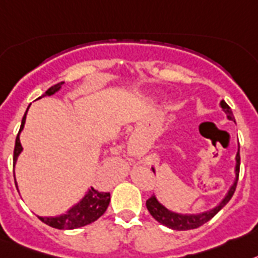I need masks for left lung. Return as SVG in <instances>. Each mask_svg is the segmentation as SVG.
<instances>
[{
	"label": "left lung",
	"instance_id": "8db88e82",
	"mask_svg": "<svg viewBox=\"0 0 258 258\" xmlns=\"http://www.w3.org/2000/svg\"><path fill=\"white\" fill-rule=\"evenodd\" d=\"M221 109L224 110L228 120L235 121V117L232 113L231 108L228 106V104L225 103L224 100L220 101ZM153 169V167H152ZM153 171L155 172V170L153 169ZM239 172H240V146L239 150H237V154H236V167H235V182L231 186L229 191L227 192L225 198L220 203L216 206V207L211 208L208 211H204L201 214H178V212H174V211H170L169 208H166L162 203H159V201L155 198V195H153L152 198H149L146 201V207H148L149 212L152 215L155 220L161 223V224L166 225L171 229H175V231H188V229H195L198 227L203 225L204 223H207L208 220L214 218L215 215L218 214L221 208L224 207L225 204L231 201V198L233 197L235 194L236 186H237V180H239Z\"/></svg>",
	"mask_w": 258,
	"mask_h": 258
}]
</instances>
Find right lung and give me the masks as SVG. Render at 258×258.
<instances>
[{"instance_id":"right-lung-1","label":"right lung","mask_w":258,"mask_h":258,"mask_svg":"<svg viewBox=\"0 0 258 258\" xmlns=\"http://www.w3.org/2000/svg\"><path fill=\"white\" fill-rule=\"evenodd\" d=\"M64 84V82H60L55 84V86L50 87V88L46 91V93L42 95L43 96H51L56 93L59 89L61 88V86ZM40 99V97H39ZM30 106V105H29ZM29 109V108H27ZM27 113V110H26ZM26 113L22 118V124L19 127L18 136L16 138V146H14V166L17 163V159H18V155L22 152V145L19 141V133L23 131V126H25V122H26ZM17 186V182H16ZM110 202V194L109 192H101L99 190H95L93 187H91L87 194L83 197V199L80 202L72 206L70 210L66 212V214L57 215V216H38L40 221H43L44 224L50 225L52 228L56 229H75L80 228V227H84V225H88L93 221H96L97 219L101 216L106 211L108 206H109Z\"/></svg>"}]
</instances>
